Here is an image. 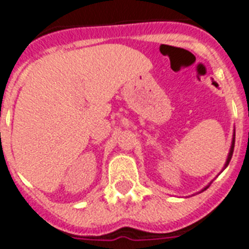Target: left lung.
I'll return each mask as SVG.
<instances>
[{
    "label": "left lung",
    "mask_w": 249,
    "mask_h": 249,
    "mask_svg": "<svg viewBox=\"0 0 249 249\" xmlns=\"http://www.w3.org/2000/svg\"><path fill=\"white\" fill-rule=\"evenodd\" d=\"M234 144H235V132H234V137H232L231 148H230V152H229V156H228V159H226L225 167H228L229 162H230V159H231V157H232V152H234ZM208 186H210V185H208ZM208 186H206V188H204V189H203V190H202V192H204V190H206V189H207V188H208Z\"/></svg>",
    "instance_id": "8db88e82"
}]
</instances>
